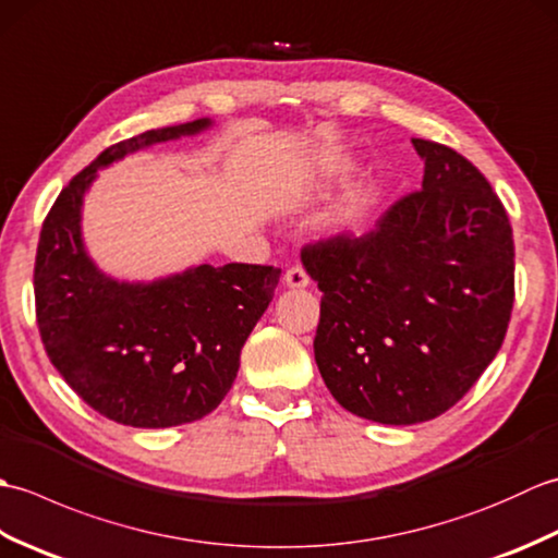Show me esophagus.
I'll return each mask as SVG.
<instances>
[{
  "mask_svg": "<svg viewBox=\"0 0 558 558\" xmlns=\"http://www.w3.org/2000/svg\"><path fill=\"white\" fill-rule=\"evenodd\" d=\"M282 280H286L288 288H306V286H310V276H306V270L302 266L288 268L286 278H282Z\"/></svg>",
  "mask_w": 558,
  "mask_h": 558,
  "instance_id": "esophagus-1",
  "label": "esophagus"
}]
</instances>
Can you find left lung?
I'll return each instance as SVG.
<instances>
[{"label":"left lung","mask_w":558,"mask_h":558,"mask_svg":"<svg viewBox=\"0 0 558 558\" xmlns=\"http://www.w3.org/2000/svg\"><path fill=\"white\" fill-rule=\"evenodd\" d=\"M422 189L376 228L304 244L318 282L314 357L357 417L417 424L450 410L501 350L515 298L513 230L475 165L412 138Z\"/></svg>","instance_id":"obj_1"}]
</instances>
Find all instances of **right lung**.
Masks as SVG:
<instances>
[{
	"mask_svg": "<svg viewBox=\"0 0 558 558\" xmlns=\"http://www.w3.org/2000/svg\"><path fill=\"white\" fill-rule=\"evenodd\" d=\"M208 124L150 129L105 148L59 192L40 230L33 288L47 357L86 405L138 429L196 422L220 405L280 268L204 264L148 286L117 282L83 252L81 201L100 168Z\"/></svg>",
	"mask_w": 558,
	"mask_h": 558,
	"instance_id": "1",
	"label": "right lung"
}]
</instances>
